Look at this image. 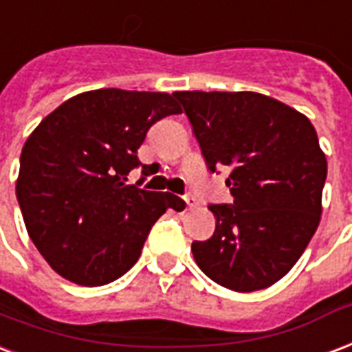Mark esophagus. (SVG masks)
Segmentation results:
<instances>
[{"mask_svg":"<svg viewBox=\"0 0 352 352\" xmlns=\"http://www.w3.org/2000/svg\"><path fill=\"white\" fill-rule=\"evenodd\" d=\"M184 201H186V205H188V209H194V207L197 205L196 197L192 196V194H186V196H184Z\"/></svg>","mask_w":352,"mask_h":352,"instance_id":"1","label":"esophagus"}]
</instances>
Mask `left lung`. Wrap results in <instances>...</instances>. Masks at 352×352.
<instances>
[{"label":"left lung","mask_w":352,"mask_h":352,"mask_svg":"<svg viewBox=\"0 0 352 352\" xmlns=\"http://www.w3.org/2000/svg\"><path fill=\"white\" fill-rule=\"evenodd\" d=\"M210 171L226 166L233 201L209 205L214 235L192 242L197 267L252 293L282 280L321 222L327 156L306 116L261 93L177 91Z\"/></svg>","instance_id":"obj_1"}]
</instances>
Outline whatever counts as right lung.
<instances>
[{
	"label": "right lung",
	"mask_w": 352,
	"mask_h": 352,
	"mask_svg": "<svg viewBox=\"0 0 352 352\" xmlns=\"http://www.w3.org/2000/svg\"><path fill=\"white\" fill-rule=\"evenodd\" d=\"M181 113L173 95L80 93L31 132L20 155L16 197L41 256L65 280L96 287L129 272L153 223L186 203L126 184L138 149L162 117ZM145 168V166H143Z\"/></svg>",
	"instance_id": "1"
}]
</instances>
